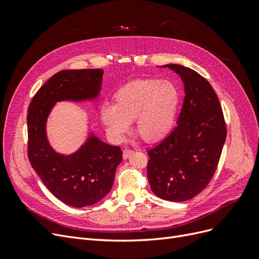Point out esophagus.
Returning <instances> with one entry per match:
<instances>
[{"label":"esophagus","instance_id":"esophagus-1","mask_svg":"<svg viewBox=\"0 0 259 259\" xmlns=\"http://www.w3.org/2000/svg\"><path fill=\"white\" fill-rule=\"evenodd\" d=\"M133 153H134V151L131 150V149H125V150L123 151V158L124 159H128Z\"/></svg>","mask_w":259,"mask_h":259}]
</instances>
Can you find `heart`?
Here are the masks:
<instances>
[{
	"label": "heart",
	"instance_id": "obj_1",
	"mask_svg": "<svg viewBox=\"0 0 259 259\" xmlns=\"http://www.w3.org/2000/svg\"><path fill=\"white\" fill-rule=\"evenodd\" d=\"M179 92L167 80L143 79L124 85L114 94V104L100 106L101 123L114 142L126 137L135 120L138 135L147 142L165 137L174 126Z\"/></svg>",
	"mask_w": 259,
	"mask_h": 259
}]
</instances>
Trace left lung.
Listing matches in <instances>:
<instances>
[{
	"instance_id": "obj_1",
	"label": "left lung",
	"mask_w": 259,
	"mask_h": 259,
	"mask_svg": "<svg viewBox=\"0 0 259 259\" xmlns=\"http://www.w3.org/2000/svg\"><path fill=\"white\" fill-rule=\"evenodd\" d=\"M161 68L180 76L185 98L176 126L148 150L147 175L156 197L184 202L200 193L213 177L226 142V124L216 93L204 77L177 64Z\"/></svg>"
}]
</instances>
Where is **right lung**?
Here are the masks:
<instances>
[{"label": "right lung", "mask_w": 259, "mask_h": 259, "mask_svg": "<svg viewBox=\"0 0 259 259\" xmlns=\"http://www.w3.org/2000/svg\"><path fill=\"white\" fill-rule=\"evenodd\" d=\"M103 75V69L60 71L37 91L28 109L31 166L55 197L73 207L95 204L110 192L116 167L122 162L121 148L106 144L89 128L88 137L76 151L60 153L51 145L46 125L53 108L60 101L95 104Z\"/></svg>", "instance_id": "1"}]
</instances>
